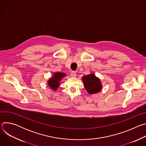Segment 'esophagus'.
<instances>
[{
	"label": "esophagus",
	"instance_id": "esophagus-1",
	"mask_svg": "<svg viewBox=\"0 0 146 146\" xmlns=\"http://www.w3.org/2000/svg\"><path fill=\"white\" fill-rule=\"evenodd\" d=\"M70 75L72 77H76V73L74 71H72L70 73Z\"/></svg>",
	"mask_w": 146,
	"mask_h": 146
}]
</instances>
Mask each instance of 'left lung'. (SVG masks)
Here are the masks:
<instances>
[{
	"label": "left lung",
	"instance_id": "left-lung-1",
	"mask_svg": "<svg viewBox=\"0 0 146 146\" xmlns=\"http://www.w3.org/2000/svg\"><path fill=\"white\" fill-rule=\"evenodd\" d=\"M82 80L87 91L90 94H96L101 91L102 86L100 81L94 73L83 76Z\"/></svg>",
	"mask_w": 146,
	"mask_h": 146
}]
</instances>
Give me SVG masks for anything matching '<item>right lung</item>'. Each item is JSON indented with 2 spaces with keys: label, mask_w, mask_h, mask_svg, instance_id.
<instances>
[{
  "label": "right lung",
  "mask_w": 146,
  "mask_h": 146,
  "mask_svg": "<svg viewBox=\"0 0 146 146\" xmlns=\"http://www.w3.org/2000/svg\"><path fill=\"white\" fill-rule=\"evenodd\" d=\"M66 74L61 72H56L53 74V76L48 81V84L53 90H56L59 86V82Z\"/></svg>",
  "instance_id": "add662e5"
}]
</instances>
